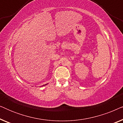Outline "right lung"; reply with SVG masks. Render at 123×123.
I'll use <instances>...</instances> for the list:
<instances>
[{"instance_id": "obj_1", "label": "right lung", "mask_w": 123, "mask_h": 123, "mask_svg": "<svg viewBox=\"0 0 123 123\" xmlns=\"http://www.w3.org/2000/svg\"><path fill=\"white\" fill-rule=\"evenodd\" d=\"M46 85H47V84H46ZM43 86H44V85H43Z\"/></svg>"}]
</instances>
